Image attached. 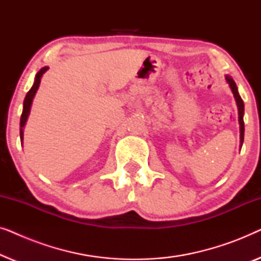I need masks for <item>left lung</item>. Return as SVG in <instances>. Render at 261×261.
<instances>
[{"label": "left lung", "mask_w": 261, "mask_h": 261, "mask_svg": "<svg viewBox=\"0 0 261 261\" xmlns=\"http://www.w3.org/2000/svg\"><path fill=\"white\" fill-rule=\"evenodd\" d=\"M224 78H226V82L228 83V85H229L231 92H233L235 102H237V106H238L239 124H240V149H241L242 144H244V134H245V123H244L245 105H244V101H242V98L240 97V95H239L238 87H237V84H235V82L233 81V78H231L230 76H228V74H226Z\"/></svg>", "instance_id": "1"}]
</instances>
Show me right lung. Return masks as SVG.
Masks as SVG:
<instances>
[{
  "label": "right lung",
  "instance_id": "1",
  "mask_svg": "<svg viewBox=\"0 0 261 261\" xmlns=\"http://www.w3.org/2000/svg\"><path fill=\"white\" fill-rule=\"evenodd\" d=\"M47 70H48V67L45 66V67H42V69H40V71H39V72L35 74L33 87L31 88V90L27 92L26 97H24L23 109H22V114H21V120H20V139H21V145H23V128H24V126H26L28 116H30L31 108H32V103H33V98H34L35 94H37V91H38V89H39V85H40L42 74H44Z\"/></svg>",
  "mask_w": 261,
  "mask_h": 261
}]
</instances>
